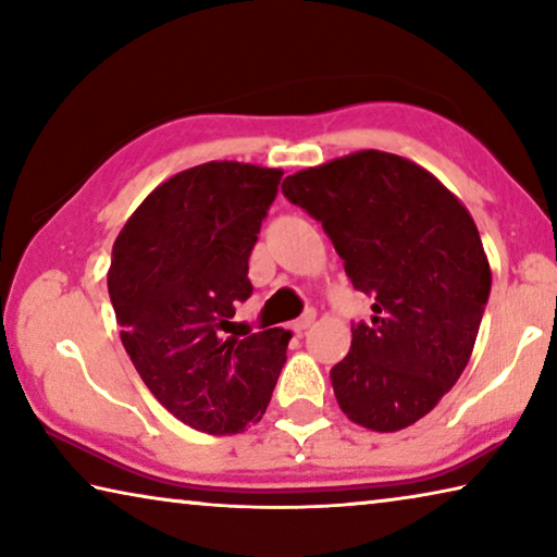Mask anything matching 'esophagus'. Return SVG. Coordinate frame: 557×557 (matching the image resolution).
Wrapping results in <instances>:
<instances>
[{"instance_id":"34e87169","label":"esophagus","mask_w":557,"mask_h":557,"mask_svg":"<svg viewBox=\"0 0 557 557\" xmlns=\"http://www.w3.org/2000/svg\"><path fill=\"white\" fill-rule=\"evenodd\" d=\"M314 319H317V314H314V312H307L305 317H299V319H297V322H295V324H292V329H295V332H297V334H305V332H307V329L314 324Z\"/></svg>"}]
</instances>
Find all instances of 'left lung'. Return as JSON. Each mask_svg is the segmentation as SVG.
<instances>
[{"label": "left lung", "mask_w": 557, "mask_h": 557, "mask_svg": "<svg viewBox=\"0 0 557 557\" xmlns=\"http://www.w3.org/2000/svg\"><path fill=\"white\" fill-rule=\"evenodd\" d=\"M282 194L332 238L371 324L329 379L356 425L398 432L451 391L482 324L492 268L476 223L449 188L410 159L361 149L301 169Z\"/></svg>", "instance_id": "left-lung-1"}]
</instances>
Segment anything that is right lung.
I'll return each mask as SVG.
<instances>
[{
  "instance_id": "add662e5",
  "label": "right lung",
  "mask_w": 557,
  "mask_h": 557,
  "mask_svg": "<svg viewBox=\"0 0 557 557\" xmlns=\"http://www.w3.org/2000/svg\"><path fill=\"white\" fill-rule=\"evenodd\" d=\"M282 169L206 162L159 184L112 245L108 292L139 379L184 425L235 435L258 422L292 332L225 336L250 297L248 258Z\"/></svg>"
}]
</instances>
